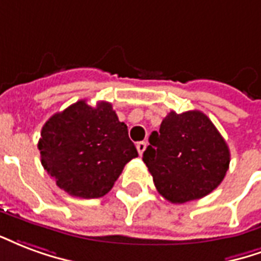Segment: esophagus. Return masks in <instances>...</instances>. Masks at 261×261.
Returning a JSON list of instances; mask_svg holds the SVG:
<instances>
[{
    "label": "esophagus",
    "instance_id": "1",
    "mask_svg": "<svg viewBox=\"0 0 261 261\" xmlns=\"http://www.w3.org/2000/svg\"><path fill=\"white\" fill-rule=\"evenodd\" d=\"M136 149H138L139 154L142 155V154L144 153V150H146V142H139V143L136 144Z\"/></svg>",
    "mask_w": 261,
    "mask_h": 261
}]
</instances>
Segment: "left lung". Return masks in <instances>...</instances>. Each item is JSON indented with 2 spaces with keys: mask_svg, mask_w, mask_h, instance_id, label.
I'll list each match as a JSON object with an SVG mask.
<instances>
[{
  "mask_svg": "<svg viewBox=\"0 0 261 261\" xmlns=\"http://www.w3.org/2000/svg\"><path fill=\"white\" fill-rule=\"evenodd\" d=\"M149 142L144 164L160 195L175 204L211 193L229 168L227 143L201 111H171Z\"/></svg>",
  "mask_w": 261,
  "mask_h": 261,
  "instance_id": "obj_1",
  "label": "left lung"
}]
</instances>
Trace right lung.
<instances>
[{
    "instance_id": "obj_1",
    "label": "right lung",
    "mask_w": 261,
    "mask_h": 261,
    "mask_svg": "<svg viewBox=\"0 0 261 261\" xmlns=\"http://www.w3.org/2000/svg\"><path fill=\"white\" fill-rule=\"evenodd\" d=\"M37 147L41 164L61 189L83 199L101 197L138 150L112 106L79 100L44 123Z\"/></svg>"
}]
</instances>
